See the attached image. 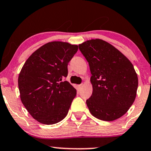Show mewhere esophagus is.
I'll list each match as a JSON object with an SVG mask.
<instances>
[{"mask_svg":"<svg viewBox=\"0 0 151 151\" xmlns=\"http://www.w3.org/2000/svg\"><path fill=\"white\" fill-rule=\"evenodd\" d=\"M77 87H78V89L80 91L81 88H82V87H83V83H81V84H80V85H78Z\"/></svg>","mask_w":151,"mask_h":151,"instance_id":"obj_1","label":"esophagus"}]
</instances>
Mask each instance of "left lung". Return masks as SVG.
I'll return each mask as SVG.
<instances>
[{
    "mask_svg": "<svg viewBox=\"0 0 151 151\" xmlns=\"http://www.w3.org/2000/svg\"><path fill=\"white\" fill-rule=\"evenodd\" d=\"M89 65L93 93L86 105L91 115L113 121L128 111L137 96L138 77L133 65L111 44L91 39L79 45Z\"/></svg>",
    "mask_w": 151,
    "mask_h": 151,
    "instance_id": "left-lung-1",
    "label": "left lung"
}]
</instances>
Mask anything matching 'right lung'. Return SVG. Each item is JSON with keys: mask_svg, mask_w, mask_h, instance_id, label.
Segmentation results:
<instances>
[{"mask_svg": "<svg viewBox=\"0 0 151 151\" xmlns=\"http://www.w3.org/2000/svg\"><path fill=\"white\" fill-rule=\"evenodd\" d=\"M78 46L52 41L34 51L24 64L18 77L22 103L34 119L53 124L68 115L77 91L68 81V65Z\"/></svg>", "mask_w": 151, "mask_h": 151, "instance_id": "right-lung-1", "label": "right lung"}]
</instances>
